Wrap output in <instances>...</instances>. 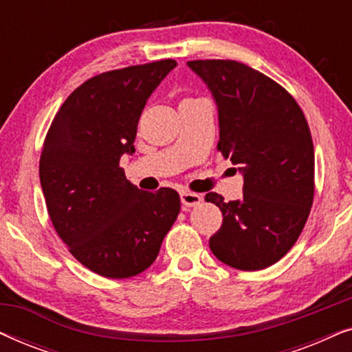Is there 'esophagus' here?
I'll return each instance as SVG.
<instances>
[{
	"mask_svg": "<svg viewBox=\"0 0 352 352\" xmlns=\"http://www.w3.org/2000/svg\"><path fill=\"white\" fill-rule=\"evenodd\" d=\"M181 201H182V205L186 206V208H190V206H195V205L200 204L201 195L195 194V192L184 190V192H181Z\"/></svg>",
	"mask_w": 352,
	"mask_h": 352,
	"instance_id": "1",
	"label": "esophagus"
}]
</instances>
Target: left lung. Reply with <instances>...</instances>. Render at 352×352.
<instances>
[{
    "mask_svg": "<svg viewBox=\"0 0 352 352\" xmlns=\"http://www.w3.org/2000/svg\"><path fill=\"white\" fill-rule=\"evenodd\" d=\"M219 112L218 151L243 173V197L206 201L223 226L210 239L219 261L240 271L276 264L296 243L314 200V146L295 98L267 75L237 60H189Z\"/></svg>",
    "mask_w": 352,
    "mask_h": 352,
    "instance_id": "1",
    "label": "left lung"
}]
</instances>
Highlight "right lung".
I'll return each instance as SVG.
<instances>
[{
	"label": "right lung",
	"mask_w": 352,
	"mask_h": 352,
	"mask_svg": "<svg viewBox=\"0 0 352 352\" xmlns=\"http://www.w3.org/2000/svg\"><path fill=\"white\" fill-rule=\"evenodd\" d=\"M176 60L104 72L60 105L40 157V181L57 235L76 261L107 278L138 276L155 261L181 210L179 194L144 192L120 166L134 152L148 96Z\"/></svg>",
	"instance_id": "add662e5"
}]
</instances>
